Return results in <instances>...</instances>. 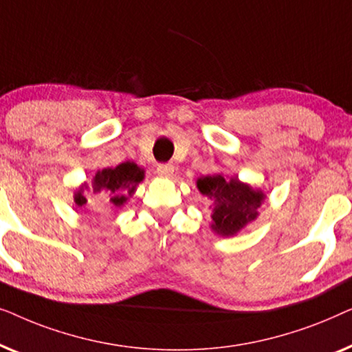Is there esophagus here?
<instances>
[{"label": "esophagus", "instance_id": "1", "mask_svg": "<svg viewBox=\"0 0 352 352\" xmlns=\"http://www.w3.org/2000/svg\"><path fill=\"white\" fill-rule=\"evenodd\" d=\"M157 173H158V176H162V177H171L173 173H175V168H173L171 165H158Z\"/></svg>", "mask_w": 352, "mask_h": 352}]
</instances>
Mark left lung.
Here are the masks:
<instances>
[{
    "mask_svg": "<svg viewBox=\"0 0 352 352\" xmlns=\"http://www.w3.org/2000/svg\"><path fill=\"white\" fill-rule=\"evenodd\" d=\"M197 189L213 200L210 228L221 237H234L253 223L259 216L258 208L266 199L261 189L235 176H201L197 179Z\"/></svg>",
    "mask_w": 352,
    "mask_h": 352,
    "instance_id": "8db88e82",
    "label": "left lung"
}]
</instances>
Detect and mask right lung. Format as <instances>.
I'll list each match as a JSON object with an SVG mask.
<instances>
[{
  "mask_svg": "<svg viewBox=\"0 0 352 352\" xmlns=\"http://www.w3.org/2000/svg\"><path fill=\"white\" fill-rule=\"evenodd\" d=\"M144 176H146L144 170L134 162L120 163L115 168H104L93 176L91 186H88V182H83L74 192V201L78 208L85 206L88 201L85 197V190L91 189L94 194H104L110 205L122 208L134 195L138 184L144 181Z\"/></svg>",
  "mask_w": 352,
  "mask_h": 352,
  "instance_id": "1",
  "label": "right lung"
}]
</instances>
